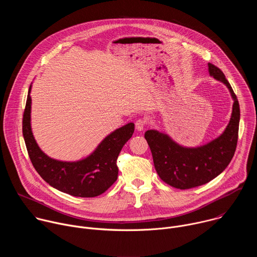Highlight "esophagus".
Returning a JSON list of instances; mask_svg holds the SVG:
<instances>
[{
	"label": "esophagus",
	"instance_id": "34e87169",
	"mask_svg": "<svg viewBox=\"0 0 257 257\" xmlns=\"http://www.w3.org/2000/svg\"><path fill=\"white\" fill-rule=\"evenodd\" d=\"M146 120L145 119H138L136 122H135V128L137 131H142L146 125Z\"/></svg>",
	"mask_w": 257,
	"mask_h": 257
}]
</instances>
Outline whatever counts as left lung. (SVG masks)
Instances as JSON below:
<instances>
[{"label":"left lung","instance_id":"left-lung-1","mask_svg":"<svg viewBox=\"0 0 257 257\" xmlns=\"http://www.w3.org/2000/svg\"><path fill=\"white\" fill-rule=\"evenodd\" d=\"M208 72L228 87L234 100L232 116L223 134L198 148H184L157 130H148L144 134L158 175L167 184L178 189L206 184L228 167L236 151L240 121L237 96L221 69L208 63Z\"/></svg>","mask_w":257,"mask_h":257}]
</instances>
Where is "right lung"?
I'll list each match as a JSON object with an SVG mask.
<instances>
[{"label":"right lung","mask_w":257,"mask_h":257,"mask_svg":"<svg viewBox=\"0 0 257 257\" xmlns=\"http://www.w3.org/2000/svg\"><path fill=\"white\" fill-rule=\"evenodd\" d=\"M31 85L23 114L22 131L30 161L40 176L49 184L76 197H95L111 187L118 178L117 159L134 132V124L108 134L95 151L77 162H62L48 157L36 143L30 125Z\"/></svg>","instance_id":"add662e5"}]
</instances>
